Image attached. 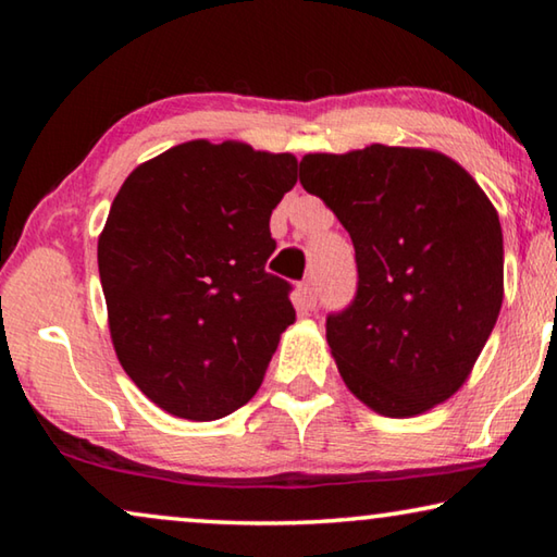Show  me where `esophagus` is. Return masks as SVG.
Returning a JSON list of instances; mask_svg holds the SVG:
<instances>
[{"mask_svg":"<svg viewBox=\"0 0 557 557\" xmlns=\"http://www.w3.org/2000/svg\"><path fill=\"white\" fill-rule=\"evenodd\" d=\"M297 305L305 307V309H314L317 307V289H314V282L307 280L301 282L299 289H297Z\"/></svg>","mask_w":557,"mask_h":557,"instance_id":"34e87169","label":"esophagus"}]
</instances>
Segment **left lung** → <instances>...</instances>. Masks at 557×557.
<instances>
[{"mask_svg":"<svg viewBox=\"0 0 557 557\" xmlns=\"http://www.w3.org/2000/svg\"><path fill=\"white\" fill-rule=\"evenodd\" d=\"M299 182L356 250V297L326 317L348 391L388 418L445 403L469 379L504 301L492 201L449 157L412 147L307 154Z\"/></svg>","mask_w":557,"mask_h":557,"instance_id":"obj_1","label":"left lung"}]
</instances>
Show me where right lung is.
I'll list each match as a JSON object with an SVG mask.
<instances>
[{"label":"right lung","mask_w":557,"mask_h":557,"mask_svg":"<svg viewBox=\"0 0 557 557\" xmlns=\"http://www.w3.org/2000/svg\"><path fill=\"white\" fill-rule=\"evenodd\" d=\"M297 184L292 154L206 139L139 164L98 240L110 336L149 400L219 420L258 393L292 285L270 275L272 209Z\"/></svg>","instance_id":"add662e5"}]
</instances>
